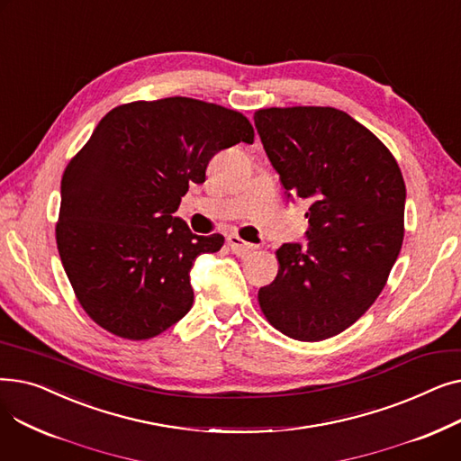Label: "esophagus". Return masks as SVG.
<instances>
[{
  "label": "esophagus",
  "instance_id": "esophagus-1",
  "mask_svg": "<svg viewBox=\"0 0 461 461\" xmlns=\"http://www.w3.org/2000/svg\"><path fill=\"white\" fill-rule=\"evenodd\" d=\"M228 247H230L231 252H233L235 256H239V258H245V256H249L252 250H256V245L247 243V240H243L239 235H230V237H228Z\"/></svg>",
  "mask_w": 461,
  "mask_h": 461
}]
</instances>
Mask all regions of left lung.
<instances>
[{"instance_id": "8db88e82", "label": "left lung", "mask_w": 461, "mask_h": 461, "mask_svg": "<svg viewBox=\"0 0 461 461\" xmlns=\"http://www.w3.org/2000/svg\"><path fill=\"white\" fill-rule=\"evenodd\" d=\"M254 123L287 198L310 203L308 245L276 250L278 275L259 289L258 301L282 334L325 340L375 303L400 254V166L375 134L342 110L263 108Z\"/></svg>"}]
</instances>
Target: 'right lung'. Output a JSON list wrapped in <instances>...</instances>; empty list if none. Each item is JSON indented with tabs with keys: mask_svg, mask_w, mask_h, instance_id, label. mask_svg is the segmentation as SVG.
<instances>
[{
	"mask_svg": "<svg viewBox=\"0 0 461 461\" xmlns=\"http://www.w3.org/2000/svg\"><path fill=\"white\" fill-rule=\"evenodd\" d=\"M254 141L235 110L188 96L108 112L61 179L59 258L87 316L127 340H148L192 308L190 269L221 233L194 235L174 216L209 160Z\"/></svg>",
	"mask_w": 461,
	"mask_h": 461,
	"instance_id": "obj_1",
	"label": "right lung"
}]
</instances>
